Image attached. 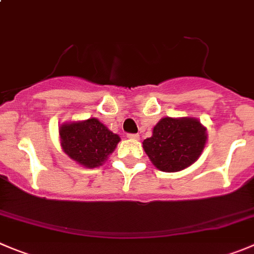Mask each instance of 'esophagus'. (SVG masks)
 <instances>
[{
    "label": "esophagus",
    "instance_id": "esophagus-1",
    "mask_svg": "<svg viewBox=\"0 0 254 254\" xmlns=\"http://www.w3.org/2000/svg\"><path fill=\"white\" fill-rule=\"evenodd\" d=\"M127 136L130 139V140H139V135L138 134H127Z\"/></svg>",
    "mask_w": 254,
    "mask_h": 254
}]
</instances>
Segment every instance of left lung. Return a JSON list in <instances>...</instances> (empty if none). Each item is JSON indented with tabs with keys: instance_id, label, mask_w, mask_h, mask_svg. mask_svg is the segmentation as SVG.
<instances>
[{
	"instance_id": "1",
	"label": "left lung",
	"mask_w": 254,
	"mask_h": 254,
	"mask_svg": "<svg viewBox=\"0 0 254 254\" xmlns=\"http://www.w3.org/2000/svg\"><path fill=\"white\" fill-rule=\"evenodd\" d=\"M195 118H163L143 148L154 165L162 172H181L190 167L202 154L207 131Z\"/></svg>"
}]
</instances>
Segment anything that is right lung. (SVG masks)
Wrapping results in <instances>:
<instances>
[{"label": "right lung", "instance_id": "obj_1", "mask_svg": "<svg viewBox=\"0 0 254 254\" xmlns=\"http://www.w3.org/2000/svg\"><path fill=\"white\" fill-rule=\"evenodd\" d=\"M59 132L65 154L86 168L103 165L120 141L119 135L110 131L96 118L66 123L61 125Z\"/></svg>", "mask_w": 254, "mask_h": 254}]
</instances>
